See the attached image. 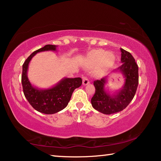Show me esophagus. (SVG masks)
Wrapping results in <instances>:
<instances>
[{"label": "esophagus", "instance_id": "1", "mask_svg": "<svg viewBox=\"0 0 161 161\" xmlns=\"http://www.w3.org/2000/svg\"><path fill=\"white\" fill-rule=\"evenodd\" d=\"M82 81H83L84 85H87V84H89V80H88V78L86 77H84L82 78Z\"/></svg>", "mask_w": 161, "mask_h": 161}]
</instances>
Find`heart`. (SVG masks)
Returning <instances> with one entry per match:
<instances>
[{"label":"heart","instance_id":"1","mask_svg":"<svg viewBox=\"0 0 161 161\" xmlns=\"http://www.w3.org/2000/svg\"><path fill=\"white\" fill-rule=\"evenodd\" d=\"M115 60V57L111 53H106L102 50H95L92 51L86 57L87 63L90 65H96L101 62L106 67H111Z\"/></svg>","mask_w":161,"mask_h":161}]
</instances>
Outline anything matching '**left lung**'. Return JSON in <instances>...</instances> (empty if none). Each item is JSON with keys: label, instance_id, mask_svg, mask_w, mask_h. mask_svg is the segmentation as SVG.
Returning a JSON list of instances; mask_svg holds the SVG:
<instances>
[{"label": "left lung", "instance_id": "left-lung-1", "mask_svg": "<svg viewBox=\"0 0 161 161\" xmlns=\"http://www.w3.org/2000/svg\"><path fill=\"white\" fill-rule=\"evenodd\" d=\"M122 64L114 72H119L125 78L124 86L119 90L111 94L105 89L107 77L94 81L95 94L92 98L93 108L104 114H111L124 110L135 96L138 84V67L133 57L129 52L121 48Z\"/></svg>", "mask_w": 161, "mask_h": 161}]
</instances>
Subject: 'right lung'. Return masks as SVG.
<instances>
[{"instance_id":"right-lung-1","label":"right lung","mask_w":161,"mask_h":161,"mask_svg":"<svg viewBox=\"0 0 161 161\" xmlns=\"http://www.w3.org/2000/svg\"><path fill=\"white\" fill-rule=\"evenodd\" d=\"M57 45H47L32 53L23 65L22 85L27 100L35 110L45 114L58 113L67 107L75 89L81 85L80 77L63 78L51 88L39 89L32 85L28 77V65L32 58L38 53L56 51Z\"/></svg>"}]
</instances>
